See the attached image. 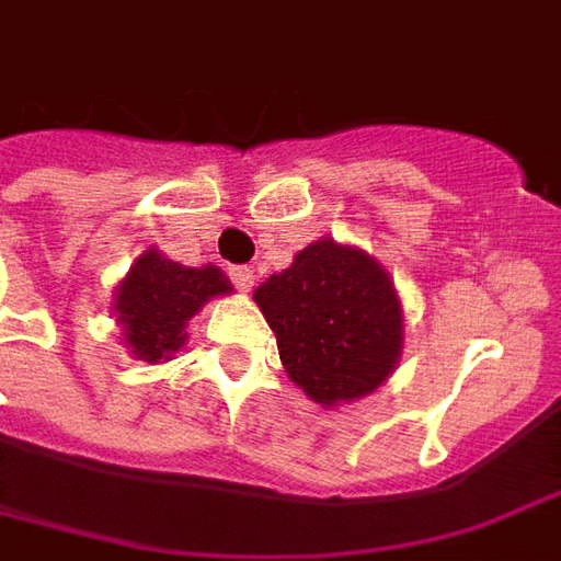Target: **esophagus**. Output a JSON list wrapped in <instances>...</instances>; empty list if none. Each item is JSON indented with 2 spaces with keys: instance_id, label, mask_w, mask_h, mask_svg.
I'll list each match as a JSON object with an SVG mask.
<instances>
[{
  "instance_id": "34e87169",
  "label": "esophagus",
  "mask_w": 561,
  "mask_h": 561,
  "mask_svg": "<svg viewBox=\"0 0 561 561\" xmlns=\"http://www.w3.org/2000/svg\"><path fill=\"white\" fill-rule=\"evenodd\" d=\"M228 276H231L234 288H240V291H249V288L255 285V276H252V270L249 267H228Z\"/></svg>"
}]
</instances>
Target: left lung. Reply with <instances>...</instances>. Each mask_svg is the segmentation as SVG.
<instances>
[{
	"label": "left lung",
	"mask_w": 561,
	"mask_h": 561,
	"mask_svg": "<svg viewBox=\"0 0 561 561\" xmlns=\"http://www.w3.org/2000/svg\"><path fill=\"white\" fill-rule=\"evenodd\" d=\"M252 300L276 333L288 377L323 408L371 396L401 359V300L363 249L314 240Z\"/></svg>",
	"instance_id": "obj_1"
}]
</instances>
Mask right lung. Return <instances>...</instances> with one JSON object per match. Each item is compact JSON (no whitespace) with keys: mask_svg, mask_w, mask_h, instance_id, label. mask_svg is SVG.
I'll return each instance as SVG.
<instances>
[{"mask_svg":"<svg viewBox=\"0 0 561 561\" xmlns=\"http://www.w3.org/2000/svg\"><path fill=\"white\" fill-rule=\"evenodd\" d=\"M222 294H231V282L219 267H184L160 249H148L115 288L112 309L130 354L142 363H165L184 347L186 321Z\"/></svg>","mask_w":561,"mask_h":561,"instance_id":"add662e5","label":"right lung"}]
</instances>
